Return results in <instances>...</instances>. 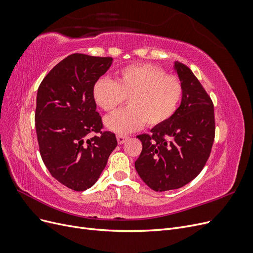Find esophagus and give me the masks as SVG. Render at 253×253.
<instances>
[{"mask_svg": "<svg viewBox=\"0 0 253 253\" xmlns=\"http://www.w3.org/2000/svg\"><path fill=\"white\" fill-rule=\"evenodd\" d=\"M128 137L127 136H125V135H117V141L119 144H122L125 143L126 140H127Z\"/></svg>", "mask_w": 253, "mask_h": 253, "instance_id": "esophagus-1", "label": "esophagus"}]
</instances>
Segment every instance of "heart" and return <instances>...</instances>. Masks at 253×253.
Wrapping results in <instances>:
<instances>
[{"mask_svg":"<svg viewBox=\"0 0 253 253\" xmlns=\"http://www.w3.org/2000/svg\"><path fill=\"white\" fill-rule=\"evenodd\" d=\"M95 103L106 113L116 110L126 98L127 108L105 119V126L118 134H128L169 120L178 109L182 96L180 80L166 75L159 66L140 63L127 65L116 74V80L101 77L94 83Z\"/></svg>","mask_w":253,"mask_h":253,"instance_id":"b5f03b06","label":"heart"}]
</instances>
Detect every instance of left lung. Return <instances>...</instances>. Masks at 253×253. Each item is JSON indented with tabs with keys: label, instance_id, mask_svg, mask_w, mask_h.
<instances>
[{
	"label": "left lung",
	"instance_id": "obj_1",
	"mask_svg": "<svg viewBox=\"0 0 253 253\" xmlns=\"http://www.w3.org/2000/svg\"><path fill=\"white\" fill-rule=\"evenodd\" d=\"M182 85L179 108L150 134L138 135L142 143L135 169L156 192L181 188L201 173L215 136L214 108L210 96L188 66L174 63Z\"/></svg>",
	"mask_w": 253,
	"mask_h": 253
}]
</instances>
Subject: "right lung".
<instances>
[{
	"label": "right lung",
	"mask_w": 253,
	"mask_h": 253,
	"mask_svg": "<svg viewBox=\"0 0 253 253\" xmlns=\"http://www.w3.org/2000/svg\"><path fill=\"white\" fill-rule=\"evenodd\" d=\"M112 62L111 57L73 53L38 88L35 121L42 160L53 178L75 191L94 185L117 147L115 134L101 131L91 95L94 83Z\"/></svg>",
	"instance_id": "right-lung-1"
}]
</instances>
